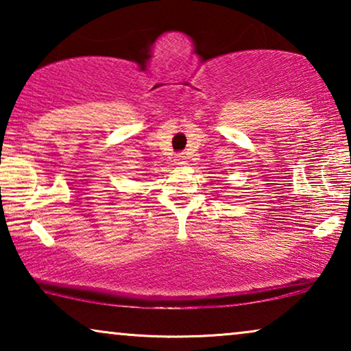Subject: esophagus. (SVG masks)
Listing matches in <instances>:
<instances>
[{
  "instance_id": "34e87169",
  "label": "esophagus",
  "mask_w": 351,
  "mask_h": 351,
  "mask_svg": "<svg viewBox=\"0 0 351 351\" xmlns=\"http://www.w3.org/2000/svg\"><path fill=\"white\" fill-rule=\"evenodd\" d=\"M176 165L177 166H184L185 162H186V156H185V153H179V155H176Z\"/></svg>"
}]
</instances>
